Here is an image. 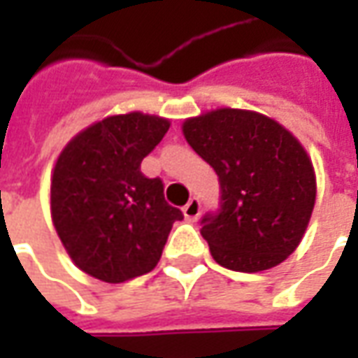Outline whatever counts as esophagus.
Segmentation results:
<instances>
[{
  "mask_svg": "<svg viewBox=\"0 0 358 358\" xmlns=\"http://www.w3.org/2000/svg\"><path fill=\"white\" fill-rule=\"evenodd\" d=\"M184 217L187 218V220H197L199 218V215H201V201L197 199V197H194V199H189V201L184 205Z\"/></svg>",
  "mask_w": 358,
  "mask_h": 358,
  "instance_id": "esophagus-1",
  "label": "esophagus"
}]
</instances>
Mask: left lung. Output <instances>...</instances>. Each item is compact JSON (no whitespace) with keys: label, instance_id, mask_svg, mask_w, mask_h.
<instances>
[{"label":"left lung","instance_id":"8db88e82","mask_svg":"<svg viewBox=\"0 0 358 358\" xmlns=\"http://www.w3.org/2000/svg\"><path fill=\"white\" fill-rule=\"evenodd\" d=\"M184 136L218 176V207L201 218L213 259L261 272L292 255L316 197L315 171L299 141L272 118L240 109L189 118Z\"/></svg>","mask_w":358,"mask_h":358}]
</instances>
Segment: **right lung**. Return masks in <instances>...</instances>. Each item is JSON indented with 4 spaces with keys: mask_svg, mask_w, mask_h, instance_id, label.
<instances>
[{
    "mask_svg": "<svg viewBox=\"0 0 358 358\" xmlns=\"http://www.w3.org/2000/svg\"><path fill=\"white\" fill-rule=\"evenodd\" d=\"M169 126L141 113L117 115L86 128L59 155L51 217L69 255L90 276L120 284L151 272L172 224L184 218L164 199L163 180L141 172Z\"/></svg>",
    "mask_w": 358,
    "mask_h": 358,
    "instance_id": "add662e5",
    "label": "right lung"
}]
</instances>
